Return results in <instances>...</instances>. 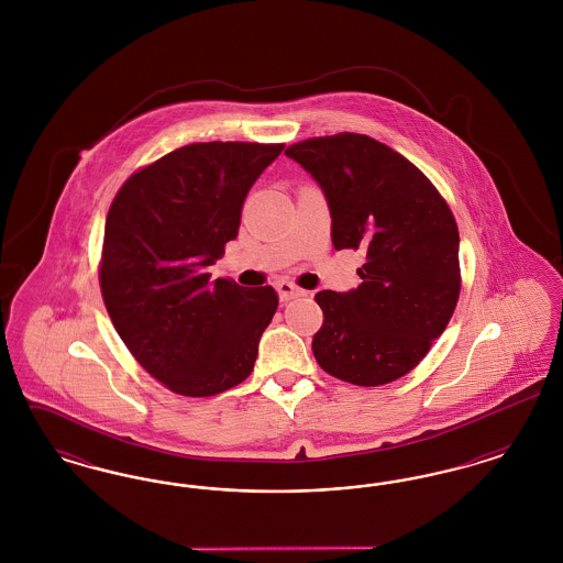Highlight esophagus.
Segmentation results:
<instances>
[{"label": "esophagus", "mask_w": 563, "mask_h": 563, "mask_svg": "<svg viewBox=\"0 0 563 563\" xmlns=\"http://www.w3.org/2000/svg\"><path fill=\"white\" fill-rule=\"evenodd\" d=\"M276 291H278L280 301H289V299H295V297H301V295H306L303 289H299L297 285L289 283V280H278V283H276Z\"/></svg>", "instance_id": "34e87169"}]
</instances>
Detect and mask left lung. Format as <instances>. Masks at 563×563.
<instances>
[{
  "label": "left lung",
  "mask_w": 563,
  "mask_h": 563,
  "mask_svg": "<svg viewBox=\"0 0 563 563\" xmlns=\"http://www.w3.org/2000/svg\"><path fill=\"white\" fill-rule=\"evenodd\" d=\"M285 154L322 189L335 251H365L356 289L314 297L324 322L312 352L327 374L350 384L395 382L427 356L454 314V214L422 170L372 136L308 139Z\"/></svg>",
  "instance_id": "obj_1"
}]
</instances>
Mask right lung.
I'll return each mask as SVG.
<instances>
[{
    "label": "right lung",
    "mask_w": 563,
    "mask_h": 563,
    "mask_svg": "<svg viewBox=\"0 0 563 563\" xmlns=\"http://www.w3.org/2000/svg\"><path fill=\"white\" fill-rule=\"evenodd\" d=\"M285 145L194 143L134 173L111 202L101 294L139 365L186 397L246 379L278 297L209 268L239 236L242 205Z\"/></svg>",
    "instance_id": "1"
}]
</instances>
